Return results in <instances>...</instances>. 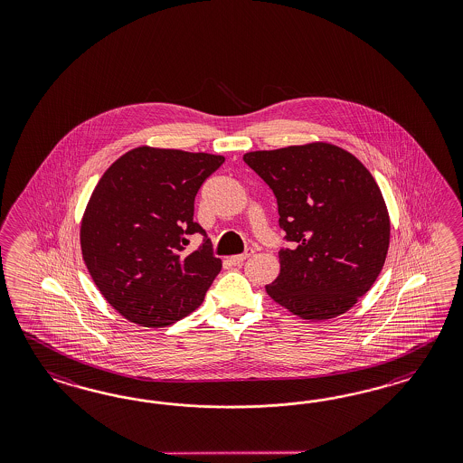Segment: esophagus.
<instances>
[{
    "label": "esophagus",
    "instance_id": "34e87169",
    "mask_svg": "<svg viewBox=\"0 0 463 463\" xmlns=\"http://www.w3.org/2000/svg\"><path fill=\"white\" fill-rule=\"evenodd\" d=\"M252 250H246V251L242 252V254H236V256H231L229 258V261L232 263V265H241L244 260H248L250 256L252 254Z\"/></svg>",
    "mask_w": 463,
    "mask_h": 463
}]
</instances>
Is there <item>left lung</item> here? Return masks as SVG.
Returning <instances> with one entry per match:
<instances>
[{
	"instance_id": "1",
	"label": "left lung",
	"mask_w": 463,
	"mask_h": 463,
	"mask_svg": "<svg viewBox=\"0 0 463 463\" xmlns=\"http://www.w3.org/2000/svg\"><path fill=\"white\" fill-rule=\"evenodd\" d=\"M273 190L292 248L267 294L307 321L350 310L383 268L391 221L379 184L354 156L327 142L244 155Z\"/></svg>"
}]
</instances>
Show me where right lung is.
<instances>
[{
    "label": "right lung",
    "instance_id": "add662e5",
    "mask_svg": "<svg viewBox=\"0 0 463 463\" xmlns=\"http://www.w3.org/2000/svg\"><path fill=\"white\" fill-rule=\"evenodd\" d=\"M224 156L140 146L103 173L81 219V252L105 300L130 323L165 327L194 312L222 261L209 239L184 252L202 183ZM207 238V236H205Z\"/></svg>",
    "mask_w": 463,
    "mask_h": 463
}]
</instances>
